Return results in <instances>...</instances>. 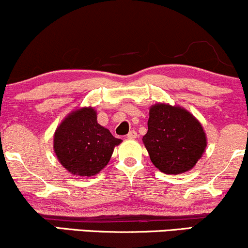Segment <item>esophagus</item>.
Instances as JSON below:
<instances>
[{
    "instance_id": "esophagus-1",
    "label": "esophagus",
    "mask_w": 248,
    "mask_h": 248,
    "mask_svg": "<svg viewBox=\"0 0 248 248\" xmlns=\"http://www.w3.org/2000/svg\"><path fill=\"white\" fill-rule=\"evenodd\" d=\"M127 138L129 139V140H133V139H136V138H138V133H136L135 130H130V132L128 133Z\"/></svg>"
}]
</instances>
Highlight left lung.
Here are the masks:
<instances>
[{
    "mask_svg": "<svg viewBox=\"0 0 248 248\" xmlns=\"http://www.w3.org/2000/svg\"><path fill=\"white\" fill-rule=\"evenodd\" d=\"M142 141L154 166L170 175L191 170L206 148L205 132L191 113L160 102L150 107Z\"/></svg>",
    "mask_w": 248,
    "mask_h": 248,
    "instance_id": "8db88e82",
    "label": "left lung"
}]
</instances>
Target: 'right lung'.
I'll use <instances>...</instances> for the list:
<instances>
[{
    "mask_svg": "<svg viewBox=\"0 0 248 248\" xmlns=\"http://www.w3.org/2000/svg\"><path fill=\"white\" fill-rule=\"evenodd\" d=\"M120 143V139L98 124L93 107L71 112L53 136V150L62 166L72 175L87 177L107 166L114 147Z\"/></svg>",
    "mask_w": 248,
    "mask_h": 248,
    "instance_id": "add662e5",
    "label": "right lung"
}]
</instances>
